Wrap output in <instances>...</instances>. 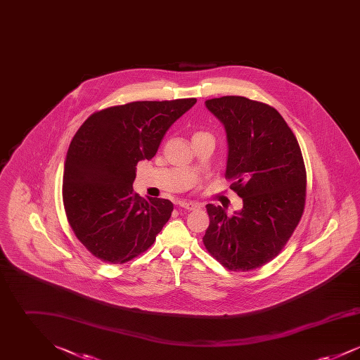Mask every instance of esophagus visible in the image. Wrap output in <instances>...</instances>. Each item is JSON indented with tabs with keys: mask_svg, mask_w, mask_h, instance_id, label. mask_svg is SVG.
Listing matches in <instances>:
<instances>
[{
	"mask_svg": "<svg viewBox=\"0 0 360 360\" xmlns=\"http://www.w3.org/2000/svg\"><path fill=\"white\" fill-rule=\"evenodd\" d=\"M179 206L184 207V209H186V210H194V209L200 207V204L193 202V201H182V202H179Z\"/></svg>",
	"mask_w": 360,
	"mask_h": 360,
	"instance_id": "esophagus-1",
	"label": "esophagus"
}]
</instances>
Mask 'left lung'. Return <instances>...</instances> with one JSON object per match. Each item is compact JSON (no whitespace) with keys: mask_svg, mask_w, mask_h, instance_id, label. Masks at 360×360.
<instances>
[{"mask_svg":"<svg viewBox=\"0 0 360 360\" xmlns=\"http://www.w3.org/2000/svg\"><path fill=\"white\" fill-rule=\"evenodd\" d=\"M224 124L228 140L225 178L243 198L226 216L206 205V250L232 271H250L273 260L300 223L307 198V170L292 131L267 103L240 96L205 101Z\"/></svg>","mask_w":360,"mask_h":360,"instance_id":"1","label":"left lung"}]
</instances>
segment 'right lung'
<instances>
[{
	"mask_svg": "<svg viewBox=\"0 0 360 360\" xmlns=\"http://www.w3.org/2000/svg\"><path fill=\"white\" fill-rule=\"evenodd\" d=\"M197 103L135 101L93 113L70 143L63 205L87 251L121 264L146 252L172 217V201L134 193L136 165L154 158L167 129Z\"/></svg>",
	"mask_w": 360,
	"mask_h": 360,
	"instance_id": "obj_1",
	"label": "right lung"
}]
</instances>
